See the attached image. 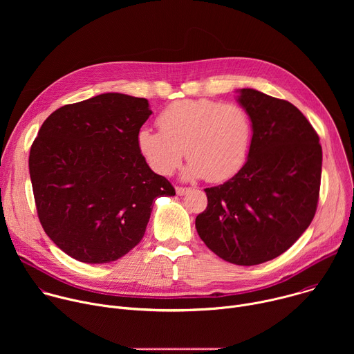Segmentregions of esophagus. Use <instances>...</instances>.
<instances>
[{"label": "esophagus", "instance_id": "obj_1", "mask_svg": "<svg viewBox=\"0 0 354 354\" xmlns=\"http://www.w3.org/2000/svg\"><path fill=\"white\" fill-rule=\"evenodd\" d=\"M187 192H189L187 187H176V194H178V196H183V194H186Z\"/></svg>", "mask_w": 354, "mask_h": 354}]
</instances>
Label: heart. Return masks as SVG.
Returning a JSON list of instances; mask_svg holds the SVG:
<instances>
[{
    "label": "heart",
    "mask_w": 354,
    "mask_h": 354,
    "mask_svg": "<svg viewBox=\"0 0 354 354\" xmlns=\"http://www.w3.org/2000/svg\"><path fill=\"white\" fill-rule=\"evenodd\" d=\"M161 130L141 127L136 142L148 167L169 176L185 154L190 160L185 178L217 183L243 167L252 137L248 112L236 104L213 99H182L158 116Z\"/></svg>",
    "instance_id": "b5f03b06"
}]
</instances>
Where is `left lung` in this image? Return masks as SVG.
<instances>
[{"label":"left lung","mask_w":354,"mask_h":354,"mask_svg":"<svg viewBox=\"0 0 354 354\" xmlns=\"http://www.w3.org/2000/svg\"><path fill=\"white\" fill-rule=\"evenodd\" d=\"M252 140L245 165L205 189L207 209L196 230L221 259L241 266L272 261L310 227L318 205L322 148L307 118L287 100L238 89Z\"/></svg>","instance_id":"obj_1"}]
</instances>
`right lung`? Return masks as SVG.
I'll list each match as a JSON object with an SVG mask.
<instances>
[{
	"mask_svg": "<svg viewBox=\"0 0 354 354\" xmlns=\"http://www.w3.org/2000/svg\"><path fill=\"white\" fill-rule=\"evenodd\" d=\"M145 97L109 92L66 105L41 124L29 156L44 232L80 262H115L144 236L153 201L175 196L137 148Z\"/></svg>",
	"mask_w": 354,
	"mask_h": 354,
	"instance_id": "add662e5",
	"label": "right lung"
}]
</instances>
